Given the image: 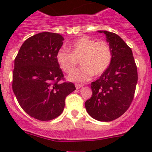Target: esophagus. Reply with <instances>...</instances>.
Masks as SVG:
<instances>
[{"mask_svg":"<svg viewBox=\"0 0 152 152\" xmlns=\"http://www.w3.org/2000/svg\"><path fill=\"white\" fill-rule=\"evenodd\" d=\"M83 86L84 85L81 84H75V87H76V88H77V89H79V88H82Z\"/></svg>","mask_w":152,"mask_h":152,"instance_id":"1","label":"esophagus"}]
</instances>
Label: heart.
I'll return each mask as SVG.
<instances>
[{
	"mask_svg": "<svg viewBox=\"0 0 152 152\" xmlns=\"http://www.w3.org/2000/svg\"><path fill=\"white\" fill-rule=\"evenodd\" d=\"M70 52L60 49L56 58L59 68L71 74L80 60L82 68L69 76L73 81H87L94 76H100L110 67L113 59L110 45L105 40L96 41L88 36H81L69 45Z\"/></svg>",
	"mask_w": 152,
	"mask_h": 152,
	"instance_id": "1",
	"label": "heart"
}]
</instances>
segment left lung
Returning a JSON list of instances; mask_svg holds the SVG:
<instances>
[{"mask_svg": "<svg viewBox=\"0 0 152 152\" xmlns=\"http://www.w3.org/2000/svg\"><path fill=\"white\" fill-rule=\"evenodd\" d=\"M98 32L107 36L113 59L100 78L91 83L92 96L85 102V107L94 119L110 122L129 108L135 95L138 72L131 48L114 33Z\"/></svg>", "mask_w": 152, "mask_h": 152, "instance_id": "obj_1", "label": "left lung"}]
</instances>
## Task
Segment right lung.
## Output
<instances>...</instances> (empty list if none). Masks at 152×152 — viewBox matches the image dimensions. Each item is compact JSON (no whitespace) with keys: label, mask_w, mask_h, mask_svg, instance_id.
Instances as JSON below:
<instances>
[{"label":"right lung","mask_w":152,"mask_h":152,"mask_svg":"<svg viewBox=\"0 0 152 152\" xmlns=\"http://www.w3.org/2000/svg\"><path fill=\"white\" fill-rule=\"evenodd\" d=\"M64 38L44 32L28 38L14 60L12 88L19 104L31 117L49 121L64 110L65 98L76 88L64 80L56 56Z\"/></svg>","instance_id":"1"}]
</instances>
